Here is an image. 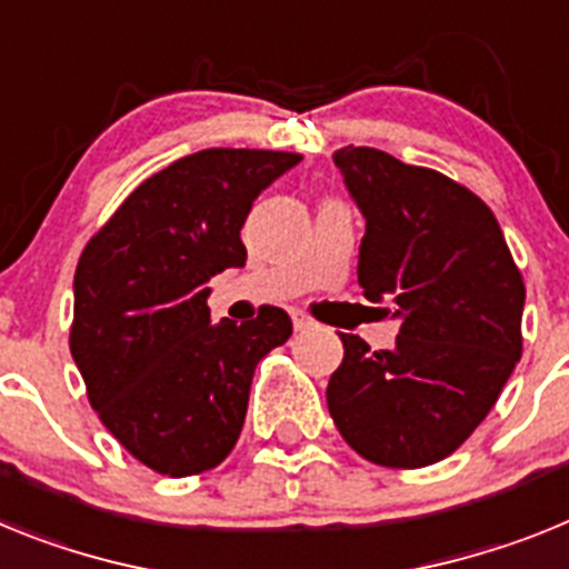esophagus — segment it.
Segmentation results:
<instances>
[{
  "label": "esophagus",
  "instance_id": "1",
  "mask_svg": "<svg viewBox=\"0 0 569 569\" xmlns=\"http://www.w3.org/2000/svg\"><path fill=\"white\" fill-rule=\"evenodd\" d=\"M291 323H295V332H309V329H315V320L309 318V315H303V312H295L291 315Z\"/></svg>",
  "mask_w": 569,
  "mask_h": 569
}]
</instances>
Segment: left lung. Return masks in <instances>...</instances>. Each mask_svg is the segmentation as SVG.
I'll return each instance as SVG.
<instances>
[{
	"instance_id": "left-lung-1",
	"label": "left lung",
	"mask_w": 569,
	"mask_h": 569,
	"mask_svg": "<svg viewBox=\"0 0 569 569\" xmlns=\"http://www.w3.org/2000/svg\"><path fill=\"white\" fill-rule=\"evenodd\" d=\"M332 160L367 220L363 295L395 303L401 332L380 352L340 335L329 415L367 461L429 467L476 432L521 358V271L490 206L461 182L378 148Z\"/></svg>"
}]
</instances>
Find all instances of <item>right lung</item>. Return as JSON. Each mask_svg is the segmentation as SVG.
Segmentation results:
<instances>
[{
  "label": "right lung",
  "mask_w": 569,
  "mask_h": 569,
  "mask_svg": "<svg viewBox=\"0 0 569 569\" xmlns=\"http://www.w3.org/2000/svg\"><path fill=\"white\" fill-rule=\"evenodd\" d=\"M303 160L206 148L140 182L88 240L73 274L71 355L108 432L160 476L234 449L254 367L291 335L283 309L211 323L209 280L246 266L257 194Z\"/></svg>",
  "instance_id": "1"
}]
</instances>
